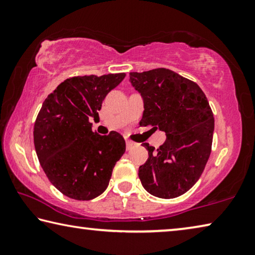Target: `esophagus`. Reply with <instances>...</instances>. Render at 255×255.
I'll return each mask as SVG.
<instances>
[{"mask_svg":"<svg viewBox=\"0 0 255 255\" xmlns=\"http://www.w3.org/2000/svg\"><path fill=\"white\" fill-rule=\"evenodd\" d=\"M137 144L133 143V141H130V140H126V148L127 150H130L132 149L133 147H136Z\"/></svg>","mask_w":255,"mask_h":255,"instance_id":"34e87169","label":"esophagus"}]
</instances>
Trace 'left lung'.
<instances>
[{
    "label": "left lung",
    "mask_w": 255,
    "mask_h": 255,
    "mask_svg": "<svg viewBox=\"0 0 255 255\" xmlns=\"http://www.w3.org/2000/svg\"><path fill=\"white\" fill-rule=\"evenodd\" d=\"M129 82L140 94L144 112L139 125L165 132L157 150L144 143L148 158L138 176L150 195L172 199L199 180L208 161L214 135V115L195 82L167 68L129 73Z\"/></svg>",
    "instance_id": "1"
}]
</instances>
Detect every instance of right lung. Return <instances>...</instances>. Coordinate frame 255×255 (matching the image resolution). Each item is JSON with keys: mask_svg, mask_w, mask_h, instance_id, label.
<instances>
[{"mask_svg": "<svg viewBox=\"0 0 255 255\" xmlns=\"http://www.w3.org/2000/svg\"><path fill=\"white\" fill-rule=\"evenodd\" d=\"M126 76H76L47 97L33 128L34 148L54 187L75 200H91L109 184L112 170L126 150L117 131L101 136L90 118H99L102 102Z\"/></svg>", "mask_w": 255, "mask_h": 255, "instance_id": "add662e5", "label": "right lung"}]
</instances>
